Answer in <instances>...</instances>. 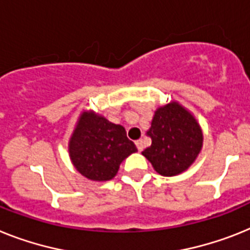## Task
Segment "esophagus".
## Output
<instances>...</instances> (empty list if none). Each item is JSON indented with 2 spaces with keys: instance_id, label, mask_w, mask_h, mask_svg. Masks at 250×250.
<instances>
[{
  "instance_id": "esophagus-1",
  "label": "esophagus",
  "mask_w": 250,
  "mask_h": 250,
  "mask_svg": "<svg viewBox=\"0 0 250 250\" xmlns=\"http://www.w3.org/2000/svg\"><path fill=\"white\" fill-rule=\"evenodd\" d=\"M136 146H137L138 151H142L144 150V141H142V140H138V141H136Z\"/></svg>"
}]
</instances>
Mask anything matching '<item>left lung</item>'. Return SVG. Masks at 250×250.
Segmentation results:
<instances>
[{
  "label": "left lung",
  "mask_w": 250,
  "mask_h": 250,
  "mask_svg": "<svg viewBox=\"0 0 250 250\" xmlns=\"http://www.w3.org/2000/svg\"><path fill=\"white\" fill-rule=\"evenodd\" d=\"M147 136L152 144L142 151V155L164 177L186 171L203 145L201 125L192 113L177 102L156 109Z\"/></svg>",
  "instance_id": "8db88e82"
}]
</instances>
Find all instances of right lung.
<instances>
[{
    "instance_id": "right-lung-1",
    "label": "right lung",
    "mask_w": 250,
    "mask_h": 250,
    "mask_svg": "<svg viewBox=\"0 0 250 250\" xmlns=\"http://www.w3.org/2000/svg\"><path fill=\"white\" fill-rule=\"evenodd\" d=\"M136 151L123 125L94 112L80 115L68 142L73 167L83 177L96 182L113 179L122 161Z\"/></svg>"
}]
</instances>
